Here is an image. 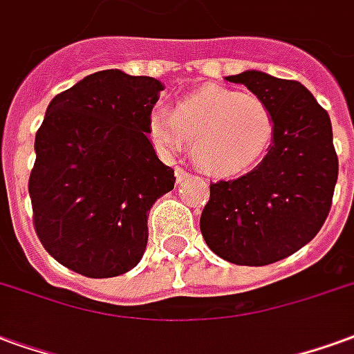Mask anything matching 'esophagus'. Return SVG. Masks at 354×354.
I'll return each instance as SVG.
<instances>
[{"mask_svg": "<svg viewBox=\"0 0 354 354\" xmlns=\"http://www.w3.org/2000/svg\"><path fill=\"white\" fill-rule=\"evenodd\" d=\"M175 177H177V183H180V180L188 179L190 174H188L187 169H183V167H175Z\"/></svg>", "mask_w": 354, "mask_h": 354, "instance_id": "esophagus-1", "label": "esophagus"}]
</instances>
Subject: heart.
Wrapping results in <instances>:
<instances>
[{
    "label": "heart",
    "mask_w": 354,
    "mask_h": 354,
    "mask_svg": "<svg viewBox=\"0 0 354 354\" xmlns=\"http://www.w3.org/2000/svg\"><path fill=\"white\" fill-rule=\"evenodd\" d=\"M149 136L166 156L192 145V160L202 171L232 177L264 158L275 136V115L259 95L205 86L185 97L174 113L152 111Z\"/></svg>",
    "instance_id": "obj_1"
}]
</instances>
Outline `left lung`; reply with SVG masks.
Segmentation results:
<instances>
[{"label":"left lung","mask_w":354,"mask_h":354,"mask_svg":"<svg viewBox=\"0 0 354 354\" xmlns=\"http://www.w3.org/2000/svg\"><path fill=\"white\" fill-rule=\"evenodd\" d=\"M226 81L245 84L272 107L275 136L252 171L211 183L200 230L209 249L232 264H273L308 245L328 216L337 180L332 124L298 81L257 69Z\"/></svg>","instance_id":"8db88e82"}]
</instances>
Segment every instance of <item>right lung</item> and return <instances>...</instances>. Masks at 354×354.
<instances>
[{
    "label": "right lung",
    "mask_w": 354,
    "mask_h": 354,
    "mask_svg": "<svg viewBox=\"0 0 354 354\" xmlns=\"http://www.w3.org/2000/svg\"><path fill=\"white\" fill-rule=\"evenodd\" d=\"M164 84L105 69L64 90L35 133L33 226L46 252L84 277H117L147 249L152 203L174 190V169L149 139Z\"/></svg>",
    "instance_id": "right-lung-1"
}]
</instances>
